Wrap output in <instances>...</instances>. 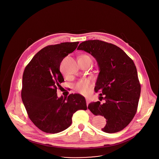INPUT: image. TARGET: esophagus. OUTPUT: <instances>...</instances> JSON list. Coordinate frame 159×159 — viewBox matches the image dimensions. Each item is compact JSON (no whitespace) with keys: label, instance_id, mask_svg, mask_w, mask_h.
Segmentation results:
<instances>
[{"label":"esophagus","instance_id":"34e87169","mask_svg":"<svg viewBox=\"0 0 159 159\" xmlns=\"http://www.w3.org/2000/svg\"><path fill=\"white\" fill-rule=\"evenodd\" d=\"M86 103H87V106H88V104L90 102V100L88 98H86Z\"/></svg>","mask_w":159,"mask_h":159}]
</instances>
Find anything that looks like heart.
<instances>
[{"mask_svg": "<svg viewBox=\"0 0 159 159\" xmlns=\"http://www.w3.org/2000/svg\"><path fill=\"white\" fill-rule=\"evenodd\" d=\"M79 58H88L91 60V58L88 55H82ZM92 84L88 80H81L77 82L75 85V89L82 95L88 94L91 90Z\"/></svg>", "mask_w": 159, "mask_h": 159, "instance_id": "1", "label": "heart"}]
</instances>
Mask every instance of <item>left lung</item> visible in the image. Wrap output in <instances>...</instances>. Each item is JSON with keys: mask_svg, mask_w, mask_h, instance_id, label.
<instances>
[{"mask_svg": "<svg viewBox=\"0 0 159 159\" xmlns=\"http://www.w3.org/2000/svg\"><path fill=\"white\" fill-rule=\"evenodd\" d=\"M77 49L90 53L97 61L99 73L95 91L105 95L100 97L105 103L91 102L88 108L94 115L106 118L103 132L120 131L134 117L140 97L141 84L134 61L118 46L102 40L84 41Z\"/></svg>", "mask_w": 159, "mask_h": 159, "instance_id": "8db88e82", "label": "left lung"}]
</instances>
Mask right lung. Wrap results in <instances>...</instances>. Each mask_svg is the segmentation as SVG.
I'll list each match as a JSON object with an SVG mask.
<instances>
[{"mask_svg": "<svg viewBox=\"0 0 159 159\" xmlns=\"http://www.w3.org/2000/svg\"><path fill=\"white\" fill-rule=\"evenodd\" d=\"M79 42L47 46L36 53L24 69L21 98L31 121L46 133L68 128L79 110H87L84 97L70 94L58 98L57 91L64 82L60 70L62 60L77 47Z\"/></svg>", "mask_w": 159, "mask_h": 159, "instance_id": "1", "label": "right lung"}]
</instances>
